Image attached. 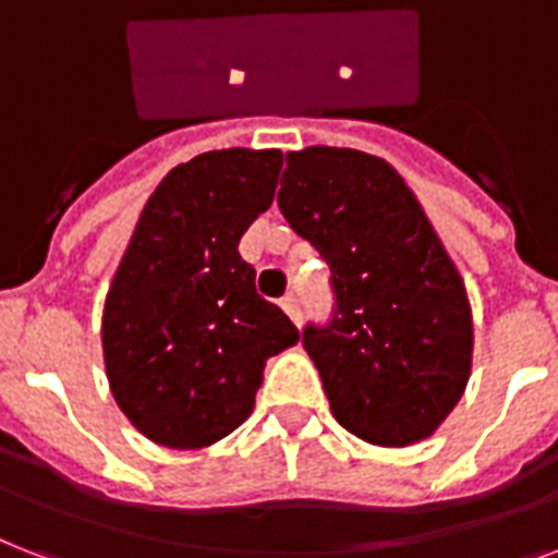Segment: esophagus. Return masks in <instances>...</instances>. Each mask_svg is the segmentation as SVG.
Returning a JSON list of instances; mask_svg holds the SVG:
<instances>
[{
	"instance_id": "esophagus-1",
	"label": "esophagus",
	"mask_w": 558,
	"mask_h": 558,
	"mask_svg": "<svg viewBox=\"0 0 558 558\" xmlns=\"http://www.w3.org/2000/svg\"><path fill=\"white\" fill-rule=\"evenodd\" d=\"M280 310L287 312L292 324H301V303H298V298H294V294H287V298L280 301Z\"/></svg>"
}]
</instances>
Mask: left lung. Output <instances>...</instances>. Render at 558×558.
Returning a JSON list of instances; mask_svg holds the SVG:
<instances>
[{
  "mask_svg": "<svg viewBox=\"0 0 558 558\" xmlns=\"http://www.w3.org/2000/svg\"><path fill=\"white\" fill-rule=\"evenodd\" d=\"M278 206L332 269L335 312L303 329L332 415L352 436L407 447L459 404L473 312L459 269L387 160L355 148L287 154Z\"/></svg>",
  "mask_w": 558,
  "mask_h": 558,
  "instance_id": "obj_1",
  "label": "left lung"
}]
</instances>
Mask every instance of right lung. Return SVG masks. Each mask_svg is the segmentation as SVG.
Returning a JSON list of instances; mask_svg holds the SVG:
<instances>
[{
    "label": "right lung",
    "instance_id": "obj_1",
    "mask_svg": "<svg viewBox=\"0 0 558 558\" xmlns=\"http://www.w3.org/2000/svg\"><path fill=\"white\" fill-rule=\"evenodd\" d=\"M283 154H197L148 197L102 310L117 407L160 447L201 450L255 410L271 355L301 341L238 243L275 201Z\"/></svg>",
    "mask_w": 558,
    "mask_h": 558
}]
</instances>
